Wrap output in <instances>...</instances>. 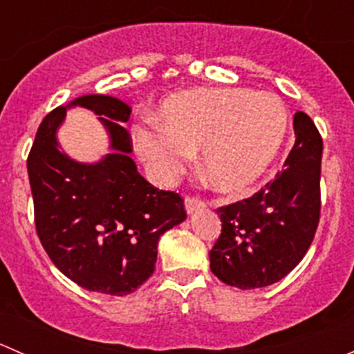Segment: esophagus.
I'll return each instance as SVG.
<instances>
[{
    "mask_svg": "<svg viewBox=\"0 0 354 354\" xmlns=\"http://www.w3.org/2000/svg\"><path fill=\"white\" fill-rule=\"evenodd\" d=\"M203 205H205V202H203L202 198L195 197V195H187V197H185V209H187L188 214H192L194 210H197Z\"/></svg>",
    "mask_w": 354,
    "mask_h": 354,
    "instance_id": "esophagus-1",
    "label": "esophagus"
}]
</instances>
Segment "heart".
<instances>
[{"instance_id":"1","label":"heart","mask_w":354,"mask_h":354,"mask_svg":"<svg viewBox=\"0 0 354 354\" xmlns=\"http://www.w3.org/2000/svg\"><path fill=\"white\" fill-rule=\"evenodd\" d=\"M286 128V108L276 95L250 88H194L166 99L160 127L137 128L135 142L159 180H176L202 149L210 183L240 192L272 164Z\"/></svg>"}]
</instances>
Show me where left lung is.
Wrapping results in <instances>:
<instances>
[{
  "instance_id": "obj_1",
  "label": "left lung",
  "mask_w": 354,
  "mask_h": 354,
  "mask_svg": "<svg viewBox=\"0 0 354 354\" xmlns=\"http://www.w3.org/2000/svg\"><path fill=\"white\" fill-rule=\"evenodd\" d=\"M292 128L296 142L276 178L252 197L217 209L223 230L210 250V270L230 286L277 283L301 262L315 238L324 142L301 111Z\"/></svg>"
}]
</instances>
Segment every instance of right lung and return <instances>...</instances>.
<instances>
[{
  "label": "right lung",
  "instance_id": "add662e5",
  "mask_svg": "<svg viewBox=\"0 0 354 354\" xmlns=\"http://www.w3.org/2000/svg\"><path fill=\"white\" fill-rule=\"evenodd\" d=\"M77 104L102 116L113 154L91 166L68 159L56 142L68 106L53 109L27 157L35 231L68 279L87 291L130 295L154 274L159 238L187 219L185 202L152 187L128 156L131 137L121 123L130 106L109 95H84L70 106Z\"/></svg>",
  "mask_w": 354,
  "mask_h": 354
}]
</instances>
